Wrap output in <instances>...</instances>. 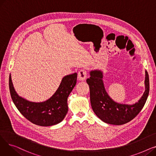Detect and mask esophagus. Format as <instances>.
<instances>
[{"label":"esophagus","instance_id":"esophagus-1","mask_svg":"<svg viewBox=\"0 0 156 156\" xmlns=\"http://www.w3.org/2000/svg\"><path fill=\"white\" fill-rule=\"evenodd\" d=\"M87 75V71L85 69H81L79 71L78 73V78L81 81L85 80L86 79Z\"/></svg>","mask_w":156,"mask_h":156}]
</instances>
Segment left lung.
I'll list each match as a JSON object with an SVG mask.
<instances>
[{"mask_svg":"<svg viewBox=\"0 0 156 156\" xmlns=\"http://www.w3.org/2000/svg\"><path fill=\"white\" fill-rule=\"evenodd\" d=\"M90 76L87 79L89 85L92 108L102 121L111 125H121L129 122L141 111L149 93V78L145 71V91L141 99L133 105L121 104L113 101L106 92L102 81V72L92 71Z\"/></svg>","mask_w":156,"mask_h":156,"instance_id":"obj_1","label":"left lung"}]
</instances>
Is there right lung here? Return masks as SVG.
Instances as JSON below:
<instances>
[{
	"instance_id": "obj_1",
	"label": "right lung",
	"mask_w": 156,
	"mask_h": 156,
	"mask_svg": "<svg viewBox=\"0 0 156 156\" xmlns=\"http://www.w3.org/2000/svg\"><path fill=\"white\" fill-rule=\"evenodd\" d=\"M77 73L64 76L55 93L43 102H33L20 97L14 88L11 75L9 90L16 107L28 121L37 125L49 126L61 122L68 111V97L75 87Z\"/></svg>"
}]
</instances>
